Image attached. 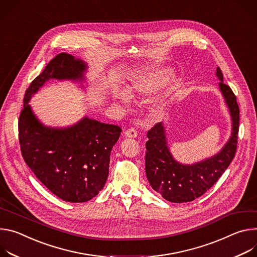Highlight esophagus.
Wrapping results in <instances>:
<instances>
[{"instance_id": "34e87169", "label": "esophagus", "mask_w": 257, "mask_h": 257, "mask_svg": "<svg viewBox=\"0 0 257 257\" xmlns=\"http://www.w3.org/2000/svg\"><path fill=\"white\" fill-rule=\"evenodd\" d=\"M124 136L126 137V138H137V136H138V133H137V131L135 130V128H128V130H126L125 132H124Z\"/></svg>"}]
</instances>
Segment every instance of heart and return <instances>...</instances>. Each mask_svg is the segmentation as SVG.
Wrapping results in <instances>:
<instances>
[{"instance_id":"obj_1","label":"heart","mask_w":257,"mask_h":257,"mask_svg":"<svg viewBox=\"0 0 257 257\" xmlns=\"http://www.w3.org/2000/svg\"><path fill=\"white\" fill-rule=\"evenodd\" d=\"M170 71L163 69L160 71H156L151 75L141 77L139 79L134 80L130 88L128 91L133 97H147L154 94L158 89H160L162 85L168 80ZM126 91H119L115 95V98L118 102H120L124 106H130L131 104V95Z\"/></svg>"}]
</instances>
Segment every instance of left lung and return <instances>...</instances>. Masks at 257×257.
Wrapping results in <instances>:
<instances>
[{
  "mask_svg": "<svg viewBox=\"0 0 257 257\" xmlns=\"http://www.w3.org/2000/svg\"><path fill=\"white\" fill-rule=\"evenodd\" d=\"M215 74L232 121L231 136L216 154L192 164L182 163L176 160L170 152L165 126L162 122L154 125L147 134L146 176L153 190L169 202H190L202 196L221 177L235 156L240 110L235 94L223 82L219 67L216 68Z\"/></svg>",
  "mask_w": 257,
  "mask_h": 257,
  "instance_id": "obj_1",
  "label": "left lung"
}]
</instances>
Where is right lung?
I'll use <instances>...</instances> for the list:
<instances>
[{
    "label": "right lung",
    "instance_id": "obj_1",
    "mask_svg": "<svg viewBox=\"0 0 257 257\" xmlns=\"http://www.w3.org/2000/svg\"><path fill=\"white\" fill-rule=\"evenodd\" d=\"M87 69L81 59L57 55L26 90L18 122L21 153L28 167L53 194L72 203L91 200L105 186L110 153L121 128L89 116L69 126H47L28 103L52 79L77 82L84 89Z\"/></svg>",
    "mask_w": 257,
    "mask_h": 257
}]
</instances>
